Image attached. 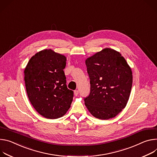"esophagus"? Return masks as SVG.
Segmentation results:
<instances>
[{
  "instance_id": "34e87169",
  "label": "esophagus",
  "mask_w": 157,
  "mask_h": 157,
  "mask_svg": "<svg viewBox=\"0 0 157 157\" xmlns=\"http://www.w3.org/2000/svg\"><path fill=\"white\" fill-rule=\"evenodd\" d=\"M74 95H75V96H77V95H78V91L77 90H75V91H74Z\"/></svg>"
}]
</instances>
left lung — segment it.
I'll return each instance as SVG.
<instances>
[{"mask_svg": "<svg viewBox=\"0 0 157 157\" xmlns=\"http://www.w3.org/2000/svg\"><path fill=\"white\" fill-rule=\"evenodd\" d=\"M90 79V92L85 105L95 118H114L126 107L132 86V72L119 52L105 48L85 60Z\"/></svg>", "mask_w": 157, "mask_h": 157, "instance_id": "8db88e82", "label": "left lung"}]
</instances>
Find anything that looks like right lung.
Returning a JSON list of instances; mask_svg holds the SVG:
<instances>
[{"instance_id": "1", "label": "right lung", "mask_w": 157, "mask_h": 157, "mask_svg": "<svg viewBox=\"0 0 157 157\" xmlns=\"http://www.w3.org/2000/svg\"><path fill=\"white\" fill-rule=\"evenodd\" d=\"M67 58L52 49L42 50L29 60L24 70L29 99L48 119L63 117L71 107L74 92L67 89L63 69Z\"/></svg>"}]
</instances>
